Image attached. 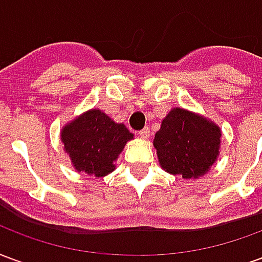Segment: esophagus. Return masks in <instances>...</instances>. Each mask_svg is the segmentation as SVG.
<instances>
[{
	"instance_id": "1",
	"label": "esophagus",
	"mask_w": 262,
	"mask_h": 262,
	"mask_svg": "<svg viewBox=\"0 0 262 262\" xmlns=\"http://www.w3.org/2000/svg\"><path fill=\"white\" fill-rule=\"evenodd\" d=\"M148 135H150V129L148 127H144V129L139 132V136L142 137V139H148Z\"/></svg>"
}]
</instances>
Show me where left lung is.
Masks as SVG:
<instances>
[{"mask_svg":"<svg viewBox=\"0 0 262 262\" xmlns=\"http://www.w3.org/2000/svg\"><path fill=\"white\" fill-rule=\"evenodd\" d=\"M222 129L213 120L184 108L167 114L153 140L161 168L184 180L203 177L220 153Z\"/></svg>","mask_w":262,"mask_h":262,"instance_id":"8db88e82","label":"left lung"}]
</instances>
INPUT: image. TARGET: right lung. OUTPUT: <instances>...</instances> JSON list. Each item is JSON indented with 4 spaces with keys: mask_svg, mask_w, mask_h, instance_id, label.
<instances>
[{
    "mask_svg": "<svg viewBox=\"0 0 262 262\" xmlns=\"http://www.w3.org/2000/svg\"><path fill=\"white\" fill-rule=\"evenodd\" d=\"M133 139L123 123H116L101 109H90L66 123L60 140L78 172L101 178L115 170V161Z\"/></svg>",
    "mask_w": 262,
    "mask_h": 262,
    "instance_id": "1",
    "label": "right lung"
}]
</instances>
